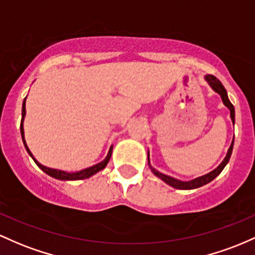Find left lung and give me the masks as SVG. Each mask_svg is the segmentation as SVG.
I'll return each instance as SVG.
<instances>
[{
    "label": "left lung",
    "mask_w": 255,
    "mask_h": 255,
    "mask_svg": "<svg viewBox=\"0 0 255 255\" xmlns=\"http://www.w3.org/2000/svg\"><path fill=\"white\" fill-rule=\"evenodd\" d=\"M205 81L208 83V85H210V87L212 88L213 91H216V93L219 94L220 97H222L223 104L227 106V107L229 108V111H230L231 122H233V124H235V108H234L233 104H231L230 100H229L227 90H225V88L223 87L222 83H220L219 79H217L216 77L212 76V74H207V76H205ZM233 148H234V138H233V142H231L230 147H229L227 155H225L224 160H223V161L220 162V165L218 166V167L214 168V170L211 171V172L204 174V176L197 177V178L191 179V181H179V179L173 178V177L167 176V174H164V173L159 172L158 170H155V168H154L153 166L150 165L149 151H148V165H149L151 172L155 174L156 177H159V178L161 179V181H164L166 184L171 185V187L176 188V189L191 190V189H196V188H200V187H202V185L207 184V183L212 182L213 179L216 178V177L218 176V174L222 172L223 170H224V167H225V166H227V164L229 162V160H230L231 153H233Z\"/></svg>",
    "instance_id": "1"
}]
</instances>
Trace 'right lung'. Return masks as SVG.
I'll use <instances>...</instances> for the list:
<instances>
[{
    "mask_svg": "<svg viewBox=\"0 0 255 255\" xmlns=\"http://www.w3.org/2000/svg\"><path fill=\"white\" fill-rule=\"evenodd\" d=\"M25 102H26V97H25L24 102H22V111H21V123H20V132H21V138H22V142H24V145H25V149L27 150L28 155L31 156V158L33 159V161L36 162V165L38 166L39 168L43 171V172H45L48 174V176L53 177V178H56V179H60V181H79V179H85V178H89V177L93 176V174H95L99 172V171L104 170V168L107 166L108 161H110L111 156H112V151H113V145H111L110 150H108V154L107 156H106L105 160H102L101 162H99V164L94 165V166H90V167L88 168H84V170H81V171H77V172H66V171H62V170H56V168H50V167H47V166L42 165L41 162H38L36 160L35 156L32 155V153H31L30 149H28L27 144H26V141H25V136H24V119H25V114H26V108H25Z\"/></svg>",
    "mask_w": 255,
    "mask_h": 255,
    "instance_id": "right-lung-1",
    "label": "right lung"
}]
</instances>
